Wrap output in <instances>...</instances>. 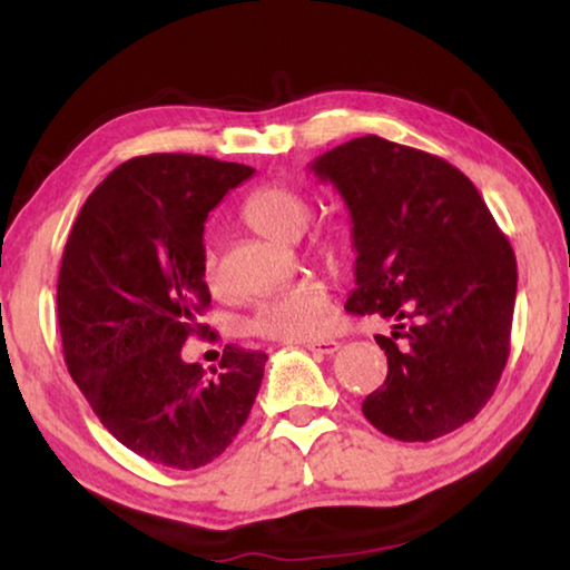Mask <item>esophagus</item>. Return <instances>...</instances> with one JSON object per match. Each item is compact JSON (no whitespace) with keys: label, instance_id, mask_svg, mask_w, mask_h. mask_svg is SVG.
<instances>
[{"label":"esophagus","instance_id":"obj_1","mask_svg":"<svg viewBox=\"0 0 570 570\" xmlns=\"http://www.w3.org/2000/svg\"><path fill=\"white\" fill-rule=\"evenodd\" d=\"M304 346H306L308 352H314V354H334L342 344L336 342V340H316V342H306Z\"/></svg>","mask_w":570,"mask_h":570}]
</instances>
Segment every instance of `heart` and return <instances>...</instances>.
I'll list each match as a JSON object with an SVG mask.
<instances>
[{"label": "heart", "mask_w": 570, "mask_h": 570, "mask_svg": "<svg viewBox=\"0 0 570 570\" xmlns=\"http://www.w3.org/2000/svg\"><path fill=\"white\" fill-rule=\"evenodd\" d=\"M246 224L268 238L296 240L312 220V198L302 188L286 180H274L256 188L244 204ZM306 254L322 264H342L350 254V238L342 228L326 226L314 230L306 240ZM200 278L208 288L220 286V268L214 248L200 256ZM334 322V306L330 292L316 278H302L256 306L248 330L274 342H314L330 334Z\"/></svg>", "instance_id": "heart-1"}]
</instances>
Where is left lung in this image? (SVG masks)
<instances>
[{
    "label": "left lung",
    "mask_w": 570,
    "mask_h": 570,
    "mask_svg": "<svg viewBox=\"0 0 570 570\" xmlns=\"http://www.w3.org/2000/svg\"><path fill=\"white\" fill-rule=\"evenodd\" d=\"M312 170L334 183L354 224L346 312L397 322L374 336L387 380L362 402L364 417L402 442L462 428L493 397L510 354L513 246L465 173L424 150L364 135Z\"/></svg>",
    "instance_id": "left-lung-1"
}]
</instances>
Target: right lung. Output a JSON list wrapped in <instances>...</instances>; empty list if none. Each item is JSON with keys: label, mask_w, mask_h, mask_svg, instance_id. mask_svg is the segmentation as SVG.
I'll list each match as a JSON object with an SVG mask.
<instances>
[{"label": "right lung", "mask_w": 570, "mask_h": 570, "mask_svg": "<svg viewBox=\"0 0 570 570\" xmlns=\"http://www.w3.org/2000/svg\"><path fill=\"white\" fill-rule=\"evenodd\" d=\"M254 168L188 153L125 160L90 193L57 278L67 372L125 448L196 470L238 435L262 387L264 352L226 344L208 377L180 350L210 304L204 224Z\"/></svg>", "instance_id": "obj_1"}]
</instances>
